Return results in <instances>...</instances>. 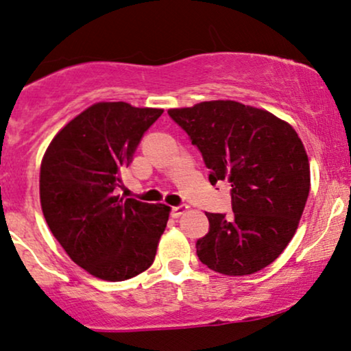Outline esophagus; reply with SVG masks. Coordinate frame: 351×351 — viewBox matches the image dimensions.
I'll return each mask as SVG.
<instances>
[{
    "instance_id": "34e87169",
    "label": "esophagus",
    "mask_w": 351,
    "mask_h": 351,
    "mask_svg": "<svg viewBox=\"0 0 351 351\" xmlns=\"http://www.w3.org/2000/svg\"><path fill=\"white\" fill-rule=\"evenodd\" d=\"M188 206H176V207H171V217H175V219H178L184 214L186 210H188Z\"/></svg>"
}]
</instances>
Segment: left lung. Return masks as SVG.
Returning <instances> with one entry per match:
<instances>
[{"label": "left lung", "mask_w": 351, "mask_h": 351, "mask_svg": "<svg viewBox=\"0 0 351 351\" xmlns=\"http://www.w3.org/2000/svg\"><path fill=\"white\" fill-rule=\"evenodd\" d=\"M168 114L201 150L210 183L232 184L233 215L206 214L210 228L196 243L201 263L223 275L267 267L293 238L311 186L296 131L267 110L234 100L201 101Z\"/></svg>", "instance_id": "obj_1"}]
</instances>
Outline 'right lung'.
I'll return each mask as SVG.
<instances>
[{
  "label": "right lung",
  "mask_w": 351,
  "mask_h": 351,
  "mask_svg": "<svg viewBox=\"0 0 351 351\" xmlns=\"http://www.w3.org/2000/svg\"><path fill=\"white\" fill-rule=\"evenodd\" d=\"M162 108L99 101L58 131L40 165V204L53 237L79 267L121 282L152 265L171 208L117 196L144 132Z\"/></svg>",
  "instance_id": "1"
}]
</instances>
